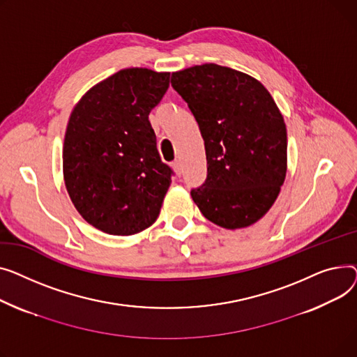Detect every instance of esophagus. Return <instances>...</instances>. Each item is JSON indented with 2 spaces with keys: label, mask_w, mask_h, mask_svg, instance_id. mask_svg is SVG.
<instances>
[{
  "label": "esophagus",
  "mask_w": 357,
  "mask_h": 357,
  "mask_svg": "<svg viewBox=\"0 0 357 357\" xmlns=\"http://www.w3.org/2000/svg\"><path fill=\"white\" fill-rule=\"evenodd\" d=\"M172 165H173V169H174V172L177 173V174H181V172H183V169H181V162L178 161V160H176V161H173L172 162Z\"/></svg>",
  "instance_id": "obj_1"
}]
</instances>
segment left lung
Masks as SVG:
<instances>
[{
  "mask_svg": "<svg viewBox=\"0 0 357 357\" xmlns=\"http://www.w3.org/2000/svg\"><path fill=\"white\" fill-rule=\"evenodd\" d=\"M204 141L207 177L192 188L202 215L226 229L258 222L277 200L287 173L284 118L261 82L206 63L172 75Z\"/></svg>",
  "mask_w": 357,
  "mask_h": 357,
  "instance_id": "1",
  "label": "left lung"
}]
</instances>
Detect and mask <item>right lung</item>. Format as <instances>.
Here are the masks:
<instances>
[{"label": "right lung", "instance_id": "1", "mask_svg": "<svg viewBox=\"0 0 357 357\" xmlns=\"http://www.w3.org/2000/svg\"><path fill=\"white\" fill-rule=\"evenodd\" d=\"M170 73L132 68L89 89L72 111L63 145L68 193L88 223L109 235L151 226L174 172L157 150L149 121Z\"/></svg>", "mask_w": 357, "mask_h": 357}]
</instances>
